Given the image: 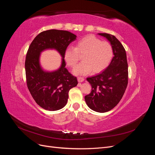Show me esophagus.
Instances as JSON below:
<instances>
[{
    "mask_svg": "<svg viewBox=\"0 0 155 155\" xmlns=\"http://www.w3.org/2000/svg\"><path fill=\"white\" fill-rule=\"evenodd\" d=\"M78 82L81 83V82H83L84 80H85V79H84V78H83V77H78Z\"/></svg>",
    "mask_w": 155,
    "mask_h": 155,
    "instance_id": "esophagus-1",
    "label": "esophagus"
}]
</instances>
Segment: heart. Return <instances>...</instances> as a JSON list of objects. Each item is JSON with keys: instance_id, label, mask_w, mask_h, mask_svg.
<instances>
[{"instance_id": "obj_1", "label": "heart", "mask_w": 155, "mask_h": 155, "mask_svg": "<svg viewBox=\"0 0 155 155\" xmlns=\"http://www.w3.org/2000/svg\"><path fill=\"white\" fill-rule=\"evenodd\" d=\"M79 55H82L83 61L74 68L73 72L85 75L91 70L97 73L105 69L113 58L114 51L109 42L88 35L78 40L74 48L70 46L65 49L64 58L68 66L74 67L80 59Z\"/></svg>"}]
</instances>
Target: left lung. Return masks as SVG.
Wrapping results in <instances>:
<instances>
[{
  "instance_id": "1",
  "label": "left lung",
  "mask_w": 155,
  "mask_h": 155,
  "mask_svg": "<svg viewBox=\"0 0 155 155\" xmlns=\"http://www.w3.org/2000/svg\"><path fill=\"white\" fill-rule=\"evenodd\" d=\"M110 41L114 57L104 72L87 78L92 91L85 96L88 107L98 112H106L118 105L122 98L128 84V64L123 45L111 34H98Z\"/></svg>"
}]
</instances>
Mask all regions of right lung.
Returning a JSON list of instances; mask_svg holds the SVG:
<instances>
[{
    "instance_id": "1",
    "label": "right lung",
    "mask_w": 155,
    "mask_h": 155,
    "mask_svg": "<svg viewBox=\"0 0 155 155\" xmlns=\"http://www.w3.org/2000/svg\"><path fill=\"white\" fill-rule=\"evenodd\" d=\"M76 35L66 30H49L41 32L28 50L25 71L28 88L37 105L45 110H58L66 105L68 92L78 85L76 77L65 67L64 50ZM55 49L62 56L61 67L54 72H45L39 64V56L46 49Z\"/></svg>"
}]
</instances>
